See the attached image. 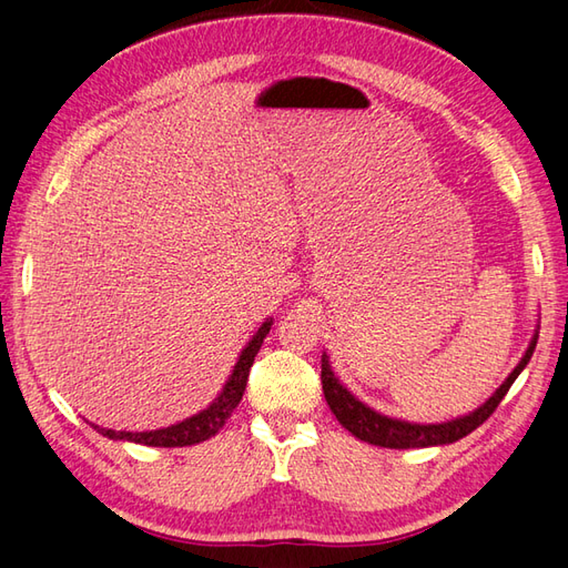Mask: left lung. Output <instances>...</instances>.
<instances>
[{
  "instance_id": "1",
  "label": "left lung",
  "mask_w": 568,
  "mask_h": 568,
  "mask_svg": "<svg viewBox=\"0 0 568 568\" xmlns=\"http://www.w3.org/2000/svg\"><path fill=\"white\" fill-rule=\"evenodd\" d=\"M535 345H537V335L532 337L530 347H527L523 362L513 369V374L506 382H503V386L496 390V394L490 396L478 410L464 415V418L452 420V423L413 425V423H403V420H394V418H386V415H379L376 410L364 406V403H359L343 384L335 379V374L331 369V364H327L325 355H323V364H321L323 394H325L327 406H331V410L335 413V418L343 423V427H347L352 435L364 439V443L390 447V449L449 445V443H457V439L474 433L478 425H484L490 415H494L498 403L506 398V394L510 390L513 382L518 379V374L525 369V364L530 362Z\"/></svg>"
}]
</instances>
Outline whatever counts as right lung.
I'll return each instance as SVG.
<instances>
[{
  "label": "right lung",
  "instance_id": "obj_1",
  "mask_svg": "<svg viewBox=\"0 0 568 568\" xmlns=\"http://www.w3.org/2000/svg\"><path fill=\"white\" fill-rule=\"evenodd\" d=\"M270 325H272V321L262 323L257 335L252 337L247 347L243 349V355H241V359H237L229 384H225V388L221 390V396L213 400L206 410L194 415V418H186L172 427H162V430H150V433H125V430L113 433V430H106V427L94 425L97 433H102L104 437H111V439H129V443L148 445V447H186V445L204 443V439L213 437L221 430L225 420L231 418V413L235 410L237 403H241V398L245 394V386H247L250 367L262 347V339L270 333Z\"/></svg>",
  "mask_w": 568,
  "mask_h": 568
}]
</instances>
